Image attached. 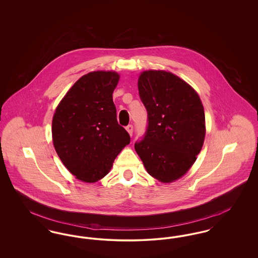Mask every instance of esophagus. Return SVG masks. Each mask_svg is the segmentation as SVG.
<instances>
[{
    "instance_id": "1",
    "label": "esophagus",
    "mask_w": 258,
    "mask_h": 258,
    "mask_svg": "<svg viewBox=\"0 0 258 258\" xmlns=\"http://www.w3.org/2000/svg\"><path fill=\"white\" fill-rule=\"evenodd\" d=\"M126 131H127V133L130 134V135L132 136L133 135V133H134V125L133 124H128V125H126Z\"/></svg>"
}]
</instances>
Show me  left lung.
I'll return each mask as SVG.
<instances>
[{
    "mask_svg": "<svg viewBox=\"0 0 258 258\" xmlns=\"http://www.w3.org/2000/svg\"><path fill=\"white\" fill-rule=\"evenodd\" d=\"M148 114L146 132L135 151L148 173L162 183L184 175L205 138V114L197 92L171 73L148 71L138 79Z\"/></svg>",
    "mask_w": 258,
    "mask_h": 258,
    "instance_id": "8db88e82",
    "label": "left lung"
}]
</instances>
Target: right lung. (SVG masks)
Segmentation results:
<instances>
[{
    "mask_svg": "<svg viewBox=\"0 0 258 258\" xmlns=\"http://www.w3.org/2000/svg\"><path fill=\"white\" fill-rule=\"evenodd\" d=\"M119 77L114 72L83 75L55 111L54 147L63 165L80 181L102 179L131 142L128 133L118 123L112 97Z\"/></svg>",
    "mask_w": 258,
    "mask_h": 258,
    "instance_id": "obj_1",
    "label": "right lung"
}]
</instances>
